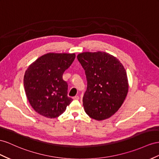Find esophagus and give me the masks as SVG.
<instances>
[{"mask_svg": "<svg viewBox=\"0 0 159 159\" xmlns=\"http://www.w3.org/2000/svg\"><path fill=\"white\" fill-rule=\"evenodd\" d=\"M73 99L75 100H78L80 99V97L78 96H74V98H73Z\"/></svg>", "mask_w": 159, "mask_h": 159, "instance_id": "obj_1", "label": "esophagus"}]
</instances>
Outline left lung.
Segmentation results:
<instances>
[{
	"label": "left lung",
	"instance_id": "left-lung-1",
	"mask_svg": "<svg viewBox=\"0 0 159 159\" xmlns=\"http://www.w3.org/2000/svg\"><path fill=\"white\" fill-rule=\"evenodd\" d=\"M77 57L88 81L83 97L85 113L98 121L110 118L127 96L129 85L126 70L119 59L103 51L81 53Z\"/></svg>",
	"mask_w": 159,
	"mask_h": 159
}]
</instances>
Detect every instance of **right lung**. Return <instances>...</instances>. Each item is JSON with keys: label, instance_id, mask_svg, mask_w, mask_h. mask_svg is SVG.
<instances>
[{"label": "right lung", "instance_id": "add662e5", "mask_svg": "<svg viewBox=\"0 0 159 159\" xmlns=\"http://www.w3.org/2000/svg\"><path fill=\"white\" fill-rule=\"evenodd\" d=\"M75 57V53H48L29 66L24 75L27 100L36 112L49 118L59 117L70 104L67 83L63 74Z\"/></svg>", "mask_w": 159, "mask_h": 159}]
</instances>
